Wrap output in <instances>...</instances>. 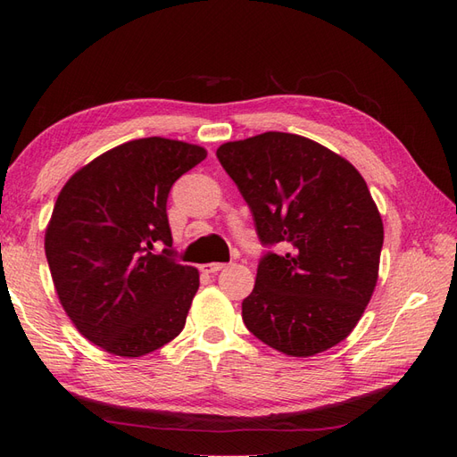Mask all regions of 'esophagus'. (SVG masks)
<instances>
[{
	"mask_svg": "<svg viewBox=\"0 0 457 457\" xmlns=\"http://www.w3.org/2000/svg\"><path fill=\"white\" fill-rule=\"evenodd\" d=\"M223 267H226L223 263H204V265H200V270L206 275H213V273H218V270H221Z\"/></svg>",
	"mask_w": 457,
	"mask_h": 457,
	"instance_id": "esophagus-1",
	"label": "esophagus"
}]
</instances>
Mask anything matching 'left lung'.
<instances>
[{
	"label": "left lung",
	"instance_id": "8db88e82",
	"mask_svg": "<svg viewBox=\"0 0 457 457\" xmlns=\"http://www.w3.org/2000/svg\"><path fill=\"white\" fill-rule=\"evenodd\" d=\"M218 161L253 213L259 261L241 304L247 329L277 352L310 357L342 342L373 296L383 220L352 162L312 139L267 131L223 143Z\"/></svg>",
	"mask_w": 457,
	"mask_h": 457
}]
</instances>
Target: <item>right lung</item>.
<instances>
[{
	"label": "right lung",
	"instance_id": "obj_1",
	"mask_svg": "<svg viewBox=\"0 0 457 457\" xmlns=\"http://www.w3.org/2000/svg\"><path fill=\"white\" fill-rule=\"evenodd\" d=\"M206 154L164 137L128 141L74 172L58 194L45 234L48 269L64 312L104 352L147 355L187 324L200 275L172 259L167 198ZM161 243L163 253L154 254Z\"/></svg>",
	"mask_w": 457,
	"mask_h": 457
}]
</instances>
